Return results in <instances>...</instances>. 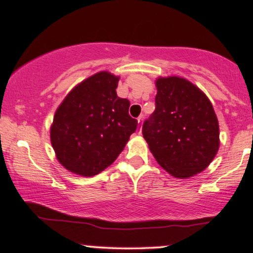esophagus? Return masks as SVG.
Returning <instances> with one entry per match:
<instances>
[{"label": "esophagus", "instance_id": "34e87169", "mask_svg": "<svg viewBox=\"0 0 253 253\" xmlns=\"http://www.w3.org/2000/svg\"><path fill=\"white\" fill-rule=\"evenodd\" d=\"M143 119H144V115H140V117L138 118V133L140 134L141 132V125H143Z\"/></svg>", "mask_w": 253, "mask_h": 253}]
</instances>
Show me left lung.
I'll return each mask as SVG.
<instances>
[{"mask_svg": "<svg viewBox=\"0 0 253 253\" xmlns=\"http://www.w3.org/2000/svg\"><path fill=\"white\" fill-rule=\"evenodd\" d=\"M156 109L143 135L158 164L177 178H188L211 164L219 150V123L208 97L189 81L158 78Z\"/></svg>", "mask_w": 253, "mask_h": 253, "instance_id": "left-lung-1", "label": "left lung"}]
</instances>
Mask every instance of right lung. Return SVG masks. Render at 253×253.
<instances>
[{"label":"right lung","instance_id":"right-lung-1","mask_svg":"<svg viewBox=\"0 0 253 253\" xmlns=\"http://www.w3.org/2000/svg\"><path fill=\"white\" fill-rule=\"evenodd\" d=\"M119 77L101 71L75 86L58 107L51 143L65 169L94 176L123 152L138 121L128 114L129 101L117 95Z\"/></svg>","mask_w":253,"mask_h":253}]
</instances>
